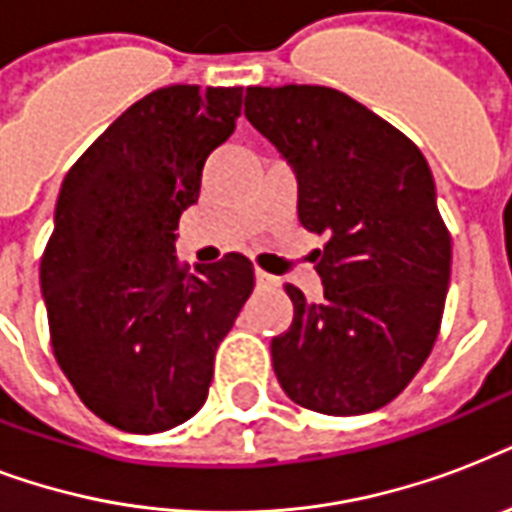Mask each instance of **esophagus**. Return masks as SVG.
Segmentation results:
<instances>
[{
    "instance_id": "34e87169",
    "label": "esophagus",
    "mask_w": 512,
    "mask_h": 512,
    "mask_svg": "<svg viewBox=\"0 0 512 512\" xmlns=\"http://www.w3.org/2000/svg\"><path fill=\"white\" fill-rule=\"evenodd\" d=\"M255 284L260 289H271V287H279V279H276V276H271V273H265V271H260V268H257Z\"/></svg>"
}]
</instances>
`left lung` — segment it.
I'll return each instance as SVG.
<instances>
[{"mask_svg":"<svg viewBox=\"0 0 512 512\" xmlns=\"http://www.w3.org/2000/svg\"><path fill=\"white\" fill-rule=\"evenodd\" d=\"M244 116L297 177L324 300L287 284L295 319L273 337V372L295 404L356 417L390 404L441 329L452 239L420 148L348 98L313 84L247 87Z\"/></svg>","mask_w":512,"mask_h":512,"instance_id":"obj_1","label":"left lung"}]
</instances>
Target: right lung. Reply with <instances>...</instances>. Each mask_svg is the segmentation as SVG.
<instances>
[{
    "instance_id": "add662e5",
    "label": "right lung",
    "mask_w": 512,
    "mask_h": 512,
    "mask_svg": "<svg viewBox=\"0 0 512 512\" xmlns=\"http://www.w3.org/2000/svg\"><path fill=\"white\" fill-rule=\"evenodd\" d=\"M244 87L172 84L130 106L68 170L39 281L76 396L127 433H164L207 401L215 350L255 287L244 255L177 263L180 215L236 130Z\"/></svg>"
}]
</instances>
